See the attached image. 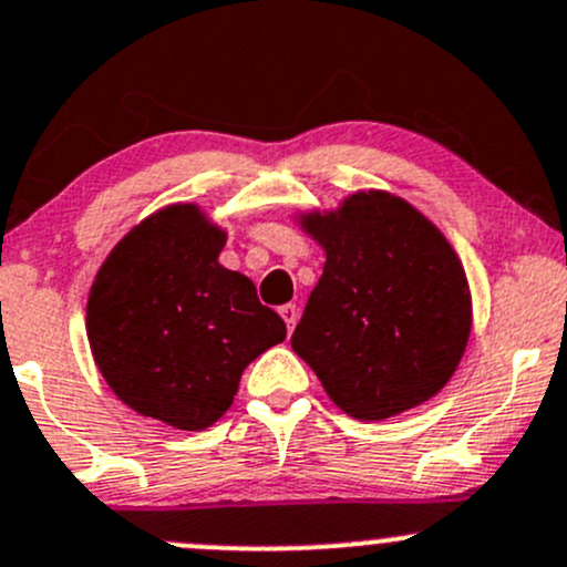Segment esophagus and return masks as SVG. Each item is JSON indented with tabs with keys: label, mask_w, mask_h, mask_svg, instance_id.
<instances>
[{
	"label": "esophagus",
	"mask_w": 567,
	"mask_h": 567,
	"mask_svg": "<svg viewBox=\"0 0 567 567\" xmlns=\"http://www.w3.org/2000/svg\"><path fill=\"white\" fill-rule=\"evenodd\" d=\"M279 315H282L288 331H293L296 323H299V307H296V303H282V307H279Z\"/></svg>",
	"instance_id": "obj_1"
}]
</instances>
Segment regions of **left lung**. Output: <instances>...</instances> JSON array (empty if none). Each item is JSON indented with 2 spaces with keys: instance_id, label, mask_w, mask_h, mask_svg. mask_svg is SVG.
Wrapping results in <instances>:
<instances>
[{
  "instance_id": "left-lung-1",
  "label": "left lung",
  "mask_w": 567,
  "mask_h": 567,
  "mask_svg": "<svg viewBox=\"0 0 567 567\" xmlns=\"http://www.w3.org/2000/svg\"><path fill=\"white\" fill-rule=\"evenodd\" d=\"M301 225L326 249V266L290 344L331 402L383 421L432 399L473 326L454 247L419 208L380 189L303 214Z\"/></svg>"
}]
</instances>
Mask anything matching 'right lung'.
I'll return each instance as SVG.
<instances>
[{
    "instance_id": "right-lung-1",
    "label": "right lung",
    "mask_w": 567,
    "mask_h": 567,
    "mask_svg": "<svg viewBox=\"0 0 567 567\" xmlns=\"http://www.w3.org/2000/svg\"><path fill=\"white\" fill-rule=\"evenodd\" d=\"M223 247L198 206L163 208L113 247L86 303L89 344L113 393L187 432L223 419L244 369L285 339L252 279L219 266Z\"/></svg>"
}]
</instances>
